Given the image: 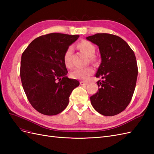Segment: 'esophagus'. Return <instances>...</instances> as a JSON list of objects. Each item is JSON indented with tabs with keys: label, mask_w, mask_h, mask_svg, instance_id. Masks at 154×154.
I'll return each instance as SVG.
<instances>
[{
	"label": "esophagus",
	"mask_w": 154,
	"mask_h": 154,
	"mask_svg": "<svg viewBox=\"0 0 154 154\" xmlns=\"http://www.w3.org/2000/svg\"><path fill=\"white\" fill-rule=\"evenodd\" d=\"M80 83L81 85H87L88 84L87 82H80Z\"/></svg>",
	"instance_id": "obj_1"
}]
</instances>
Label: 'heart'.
I'll return each instance as SVG.
<instances>
[{
    "label": "heart",
    "instance_id": "1",
    "mask_svg": "<svg viewBox=\"0 0 154 154\" xmlns=\"http://www.w3.org/2000/svg\"><path fill=\"white\" fill-rule=\"evenodd\" d=\"M78 48L82 50L89 57L91 61H94V54L96 52V47L91 42L88 40H83L78 44ZM72 53V47L69 46L66 51H65L63 57L64 65L68 68H71L72 66L71 57ZM94 72V70L92 67L84 68H76L71 73V76L72 78L76 80H87Z\"/></svg>",
    "mask_w": 154,
    "mask_h": 154
}]
</instances>
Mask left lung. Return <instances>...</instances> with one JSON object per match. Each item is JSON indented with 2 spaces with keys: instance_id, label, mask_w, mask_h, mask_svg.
Wrapping results in <instances>:
<instances>
[{
  "instance_id": "8db88e82",
  "label": "left lung",
  "mask_w": 154,
  "mask_h": 154,
  "mask_svg": "<svg viewBox=\"0 0 154 154\" xmlns=\"http://www.w3.org/2000/svg\"><path fill=\"white\" fill-rule=\"evenodd\" d=\"M87 39L98 46L101 63L96 77L98 91L91 96L94 109L105 116L123 112L130 103L136 88L138 68L133 50L119 36L97 33Z\"/></svg>"
}]
</instances>
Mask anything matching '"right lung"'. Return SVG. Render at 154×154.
Instances as JSON below:
<instances>
[{
  "label": "right lung",
  "mask_w": 154,
  "mask_h": 154,
  "mask_svg": "<svg viewBox=\"0 0 154 154\" xmlns=\"http://www.w3.org/2000/svg\"><path fill=\"white\" fill-rule=\"evenodd\" d=\"M79 35L53 33L32 40L22 54L20 78L23 88L33 108L38 112L57 115L66 108L69 96L80 85L66 76L65 51Z\"/></svg>",
  "instance_id": "1"
}]
</instances>
